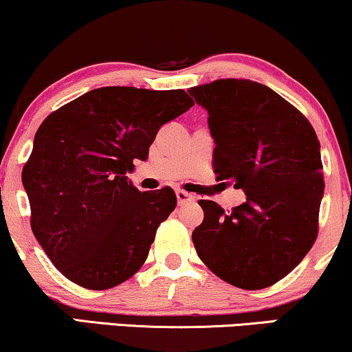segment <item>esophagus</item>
I'll return each instance as SVG.
<instances>
[{"label":"esophagus","mask_w":352,"mask_h":352,"mask_svg":"<svg viewBox=\"0 0 352 352\" xmlns=\"http://www.w3.org/2000/svg\"><path fill=\"white\" fill-rule=\"evenodd\" d=\"M177 195V201H179V204H184V203H188V201H193L195 197L191 193H186V191L184 190H177L175 191Z\"/></svg>","instance_id":"obj_1"}]
</instances>
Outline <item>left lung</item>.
Wrapping results in <instances>:
<instances>
[{
    "instance_id": "obj_1",
    "label": "left lung",
    "mask_w": 352,
    "mask_h": 352,
    "mask_svg": "<svg viewBox=\"0 0 352 352\" xmlns=\"http://www.w3.org/2000/svg\"><path fill=\"white\" fill-rule=\"evenodd\" d=\"M188 92L208 110L217 179L247 195L232 211L199 199L204 219L191 234L198 256L232 286H273L317 239L324 190L318 138L309 120L265 84L217 79Z\"/></svg>"
}]
</instances>
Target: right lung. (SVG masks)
Wrapping results in <instances>:
<instances>
[{
  "mask_svg": "<svg viewBox=\"0 0 352 352\" xmlns=\"http://www.w3.org/2000/svg\"><path fill=\"white\" fill-rule=\"evenodd\" d=\"M184 89L100 87L48 115L22 168L35 239L69 281L110 289L148 258L177 206L172 188L140 191L126 172L146 161L159 128L185 113Z\"/></svg>",
  "mask_w": 352,
  "mask_h": 352,
  "instance_id": "right-lung-1",
  "label": "right lung"
}]
</instances>
